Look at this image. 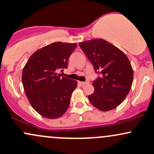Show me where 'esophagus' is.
<instances>
[{"label": "esophagus", "mask_w": 154, "mask_h": 154, "mask_svg": "<svg viewBox=\"0 0 154 154\" xmlns=\"http://www.w3.org/2000/svg\"><path fill=\"white\" fill-rule=\"evenodd\" d=\"M79 84L81 85V86H85L87 83L86 82H82V81H79Z\"/></svg>", "instance_id": "1"}]
</instances>
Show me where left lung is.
<instances>
[{
    "label": "left lung",
    "mask_w": 154,
    "mask_h": 154,
    "mask_svg": "<svg viewBox=\"0 0 154 154\" xmlns=\"http://www.w3.org/2000/svg\"><path fill=\"white\" fill-rule=\"evenodd\" d=\"M81 50L101 76L93 81L94 91L88 97L97 109L107 112L124 101L131 90L133 70L122 50L103 39L79 42Z\"/></svg>",
    "instance_id": "left-lung-1"
}]
</instances>
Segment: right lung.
Here are the masks:
<instances>
[{"label":"right lung","instance_id":"right-lung-1","mask_svg":"<svg viewBox=\"0 0 154 154\" xmlns=\"http://www.w3.org/2000/svg\"><path fill=\"white\" fill-rule=\"evenodd\" d=\"M76 46V43L53 42L34 52L23 67L22 83L27 99L45 118H59L70 105L77 81L57 72L67 68L68 58Z\"/></svg>","mask_w":154,"mask_h":154}]
</instances>
